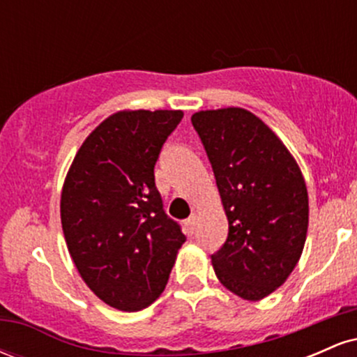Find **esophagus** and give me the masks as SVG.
<instances>
[{"label":"esophagus","instance_id":"34e87169","mask_svg":"<svg viewBox=\"0 0 357 357\" xmlns=\"http://www.w3.org/2000/svg\"><path fill=\"white\" fill-rule=\"evenodd\" d=\"M196 223H198V216L196 215H191L190 218L184 221V228H186L188 235H192L196 231Z\"/></svg>","mask_w":357,"mask_h":357}]
</instances>
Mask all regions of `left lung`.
<instances>
[{"instance_id": "left-lung-1", "label": "left lung", "mask_w": 357, "mask_h": 357, "mask_svg": "<svg viewBox=\"0 0 357 357\" xmlns=\"http://www.w3.org/2000/svg\"><path fill=\"white\" fill-rule=\"evenodd\" d=\"M228 218L211 255L218 280L245 301L278 289L302 255L309 198L296 159L257 116L240 107L192 114Z\"/></svg>"}]
</instances>
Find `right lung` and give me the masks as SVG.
<instances>
[{"label":"right lung","instance_id":"1","mask_svg":"<svg viewBox=\"0 0 357 357\" xmlns=\"http://www.w3.org/2000/svg\"><path fill=\"white\" fill-rule=\"evenodd\" d=\"M181 110H126L93 130L61 191L65 241L80 277L110 307L144 309L162 294L186 241L154 181Z\"/></svg>","mask_w":357,"mask_h":357}]
</instances>
